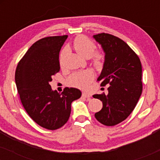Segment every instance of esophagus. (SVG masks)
<instances>
[{"instance_id":"34e87169","label":"esophagus","mask_w":160,"mask_h":160,"mask_svg":"<svg viewBox=\"0 0 160 160\" xmlns=\"http://www.w3.org/2000/svg\"><path fill=\"white\" fill-rule=\"evenodd\" d=\"M82 96L84 97V98H90L91 97V95L89 94V93H87L86 92H83L82 93Z\"/></svg>"}]
</instances>
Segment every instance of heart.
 <instances>
[{
  "instance_id": "obj_1",
  "label": "heart",
  "mask_w": 160,
  "mask_h": 160,
  "mask_svg": "<svg viewBox=\"0 0 160 160\" xmlns=\"http://www.w3.org/2000/svg\"><path fill=\"white\" fill-rule=\"evenodd\" d=\"M73 46L76 52L79 55L84 58H92L93 65L97 68H100L104 65V53L101 50L95 51V44L92 40L84 35L77 37L74 40ZM66 53V49H64L60 53V63H62V59ZM94 78V74L89 70L81 71V72L75 73L71 75L69 79L70 85L75 87L84 89L90 83V82Z\"/></svg>"
}]
</instances>
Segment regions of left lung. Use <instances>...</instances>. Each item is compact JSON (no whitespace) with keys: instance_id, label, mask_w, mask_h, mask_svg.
I'll return each mask as SVG.
<instances>
[{"instance_id":"1","label":"left lung","mask_w":160,"mask_h":160,"mask_svg":"<svg viewBox=\"0 0 160 160\" xmlns=\"http://www.w3.org/2000/svg\"><path fill=\"white\" fill-rule=\"evenodd\" d=\"M105 52L104 67L97 81L108 85V94L93 95L103 107L95 113L104 126L120 123L131 114L142 92V68L140 58L126 42L112 34L101 33L93 36Z\"/></svg>"}]
</instances>
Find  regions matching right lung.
<instances>
[{
	"instance_id": "1",
	"label": "right lung",
	"mask_w": 160,
	"mask_h": 160,
	"mask_svg": "<svg viewBox=\"0 0 160 160\" xmlns=\"http://www.w3.org/2000/svg\"><path fill=\"white\" fill-rule=\"evenodd\" d=\"M68 35L47 37L33 44L18 63L15 81L22 106L37 124L49 130L62 127L68 120L71 104L81 92L65 87L52 91L49 82L60 71L59 52Z\"/></svg>"
}]
</instances>
